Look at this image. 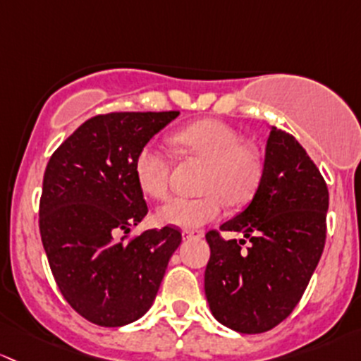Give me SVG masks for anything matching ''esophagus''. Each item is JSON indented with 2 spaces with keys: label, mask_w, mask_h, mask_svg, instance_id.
I'll return each mask as SVG.
<instances>
[{
  "label": "esophagus",
  "mask_w": 361,
  "mask_h": 361,
  "mask_svg": "<svg viewBox=\"0 0 361 361\" xmlns=\"http://www.w3.org/2000/svg\"><path fill=\"white\" fill-rule=\"evenodd\" d=\"M203 236H205V231H198V229H185V231H182V238H184V240H191V238L200 240V238Z\"/></svg>",
  "instance_id": "1"
}]
</instances>
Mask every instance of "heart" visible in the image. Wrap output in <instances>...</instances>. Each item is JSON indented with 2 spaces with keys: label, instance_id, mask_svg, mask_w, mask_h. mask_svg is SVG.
Here are the masks:
<instances>
[{
  "label": "heart",
  "instance_id": "1",
  "mask_svg": "<svg viewBox=\"0 0 361 361\" xmlns=\"http://www.w3.org/2000/svg\"><path fill=\"white\" fill-rule=\"evenodd\" d=\"M177 146L188 156L207 165L200 196H177L156 210V221L177 228H198L215 221L224 203L243 205L254 196L264 176V156L231 125L219 120H200L173 135ZM133 173L139 188L149 198L169 195L172 165L165 151L154 142L140 146L133 158Z\"/></svg>",
  "mask_w": 361,
  "mask_h": 361
}]
</instances>
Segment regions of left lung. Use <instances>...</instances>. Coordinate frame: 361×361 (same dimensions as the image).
Listing matches in <instances>:
<instances>
[{"instance_id":"1","label":"left lung","mask_w":361,"mask_h":361,"mask_svg":"<svg viewBox=\"0 0 361 361\" xmlns=\"http://www.w3.org/2000/svg\"><path fill=\"white\" fill-rule=\"evenodd\" d=\"M329 189L295 137L271 128L264 176L254 198L221 231L207 233L205 295L212 314L240 334L274 329L306 290L326 238ZM249 241V247L243 245Z\"/></svg>"}]
</instances>
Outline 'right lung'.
<instances>
[{"label": "right lung", "mask_w": 361, "mask_h": 361, "mask_svg": "<svg viewBox=\"0 0 361 361\" xmlns=\"http://www.w3.org/2000/svg\"><path fill=\"white\" fill-rule=\"evenodd\" d=\"M177 116L99 114L74 130L44 170L39 233L48 264L69 306L95 325L123 326L142 317L182 241L173 226L116 240L147 214L133 158Z\"/></svg>", "instance_id": "right-lung-1"}]
</instances>
